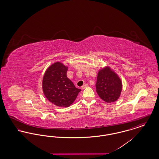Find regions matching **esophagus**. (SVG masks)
<instances>
[{"instance_id": "34e87169", "label": "esophagus", "mask_w": 159, "mask_h": 159, "mask_svg": "<svg viewBox=\"0 0 159 159\" xmlns=\"http://www.w3.org/2000/svg\"><path fill=\"white\" fill-rule=\"evenodd\" d=\"M88 84H84V85L82 86V89H84L85 88H88Z\"/></svg>"}]
</instances>
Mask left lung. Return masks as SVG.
Returning a JSON list of instances; mask_svg holds the SVG:
<instances>
[{
    "instance_id": "left-lung-1",
    "label": "left lung",
    "mask_w": 159,
    "mask_h": 159,
    "mask_svg": "<svg viewBox=\"0 0 159 159\" xmlns=\"http://www.w3.org/2000/svg\"><path fill=\"white\" fill-rule=\"evenodd\" d=\"M99 97L106 102L117 101L120 96L122 82L118 75L108 66L99 70L96 83Z\"/></svg>"
}]
</instances>
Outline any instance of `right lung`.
I'll return each instance as SVG.
<instances>
[{"label": "right lung", "instance_id": "1", "mask_svg": "<svg viewBox=\"0 0 159 159\" xmlns=\"http://www.w3.org/2000/svg\"><path fill=\"white\" fill-rule=\"evenodd\" d=\"M67 70L68 67L56 62L47 68L42 80V89L46 98L61 107L71 106L81 91L67 77Z\"/></svg>", "mask_w": 159, "mask_h": 159}]
</instances>
